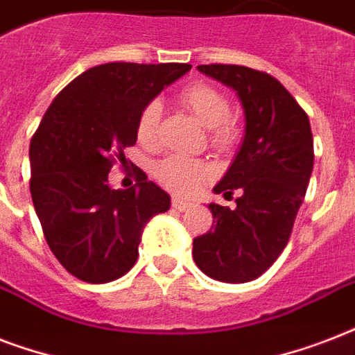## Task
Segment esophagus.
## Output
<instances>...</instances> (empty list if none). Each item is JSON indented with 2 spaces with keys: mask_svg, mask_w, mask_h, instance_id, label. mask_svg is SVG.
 Returning <instances> with one entry per match:
<instances>
[{
  "mask_svg": "<svg viewBox=\"0 0 355 355\" xmlns=\"http://www.w3.org/2000/svg\"><path fill=\"white\" fill-rule=\"evenodd\" d=\"M171 206L173 208H175V210H178V211H184V210H189V208H191V202H188V200H184V199H177V197H175V199L171 200Z\"/></svg>",
  "mask_w": 355,
  "mask_h": 355,
  "instance_id": "obj_1",
  "label": "esophagus"
}]
</instances>
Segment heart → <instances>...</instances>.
Segmentation results:
<instances>
[{
  "label": "heart",
  "mask_w": 355,
  "mask_h": 355,
  "mask_svg": "<svg viewBox=\"0 0 355 355\" xmlns=\"http://www.w3.org/2000/svg\"><path fill=\"white\" fill-rule=\"evenodd\" d=\"M178 99L195 118L210 132V141L217 149H228L237 139L239 125L230 116V101L219 88L206 83H193L180 90ZM162 107L158 101H150L139 112L136 136L144 145L156 141ZM153 175L166 189L178 195H191L199 191L211 177V169L205 162L182 155H171L160 160L153 169Z\"/></svg>",
  "instance_id": "obj_1"
}]
</instances>
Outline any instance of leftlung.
<instances>
[{"mask_svg": "<svg viewBox=\"0 0 355 355\" xmlns=\"http://www.w3.org/2000/svg\"><path fill=\"white\" fill-rule=\"evenodd\" d=\"M199 71L234 88L245 110V138L216 193L241 197L236 208L210 205V232L193 239L205 275L227 284L256 280L291 237L313 171L308 114L272 75L236 64H205Z\"/></svg>", "mask_w": 355, "mask_h": 355, "instance_id": "8db88e82", "label": "left lung"}]
</instances>
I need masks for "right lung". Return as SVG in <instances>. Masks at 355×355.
<instances>
[{
    "mask_svg": "<svg viewBox=\"0 0 355 355\" xmlns=\"http://www.w3.org/2000/svg\"><path fill=\"white\" fill-rule=\"evenodd\" d=\"M189 64L108 62L75 77L31 139V197L46 241L69 275L105 284L138 259L141 230L169 210V195L147 180L112 189L108 173L136 144L139 112Z\"/></svg>",
    "mask_w": 355,
    "mask_h": 355,
    "instance_id": "right-lung-1",
    "label": "right lung"
}]
</instances>
